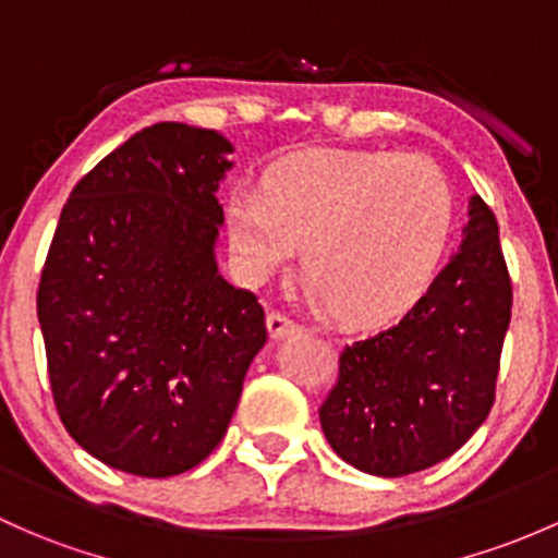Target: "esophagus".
Returning a JSON list of instances; mask_svg holds the SVG:
<instances>
[{
	"label": "esophagus",
	"instance_id": "obj_1",
	"mask_svg": "<svg viewBox=\"0 0 558 558\" xmlns=\"http://www.w3.org/2000/svg\"><path fill=\"white\" fill-rule=\"evenodd\" d=\"M266 327H268V335H271L274 340H281V338H287V335L298 332L295 322H292L290 316L279 314V311H271V314H268Z\"/></svg>",
	"mask_w": 558,
	"mask_h": 558
}]
</instances>
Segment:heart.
I'll return each mask as SVG.
<instances>
[{"label": "heart", "instance_id": "obj_1", "mask_svg": "<svg viewBox=\"0 0 558 558\" xmlns=\"http://www.w3.org/2000/svg\"><path fill=\"white\" fill-rule=\"evenodd\" d=\"M452 220L445 172L401 151L303 154L274 167L263 194L236 189L226 202L242 277L260 284L303 244L308 298L349 325H383L421 301Z\"/></svg>", "mask_w": 558, "mask_h": 558}]
</instances>
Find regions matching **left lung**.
Here are the masks:
<instances>
[{
	"label": "left lung",
	"instance_id": "obj_1",
	"mask_svg": "<svg viewBox=\"0 0 558 558\" xmlns=\"http://www.w3.org/2000/svg\"><path fill=\"white\" fill-rule=\"evenodd\" d=\"M460 253L399 325L340 353L319 407L329 447L353 469L407 476L458 452L495 404L511 277L495 213L471 196Z\"/></svg>",
	"mask_w": 558,
	"mask_h": 558
}]
</instances>
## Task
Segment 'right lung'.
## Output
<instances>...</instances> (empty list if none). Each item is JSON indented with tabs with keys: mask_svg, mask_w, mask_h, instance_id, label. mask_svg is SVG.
Returning <instances> with one entry per match:
<instances>
[{
	"mask_svg": "<svg viewBox=\"0 0 558 558\" xmlns=\"http://www.w3.org/2000/svg\"><path fill=\"white\" fill-rule=\"evenodd\" d=\"M233 146L159 122L71 191L37 292L47 373L74 441L111 469L165 478L220 445L266 314L218 274V183Z\"/></svg>",
	"mask_w": 558,
	"mask_h": 558,
	"instance_id": "obj_1",
	"label": "right lung"
}]
</instances>
